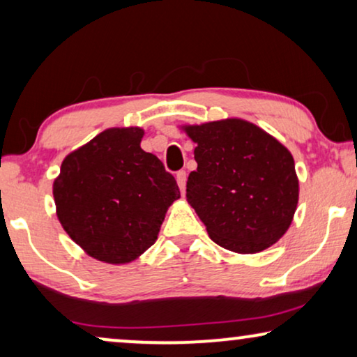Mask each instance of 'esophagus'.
I'll return each mask as SVG.
<instances>
[{
  "label": "esophagus",
  "mask_w": 357,
  "mask_h": 357,
  "mask_svg": "<svg viewBox=\"0 0 357 357\" xmlns=\"http://www.w3.org/2000/svg\"><path fill=\"white\" fill-rule=\"evenodd\" d=\"M177 183L180 192L185 193V185H187V172H185V170H178L177 172Z\"/></svg>",
  "instance_id": "34e87169"
}]
</instances>
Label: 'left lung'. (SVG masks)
Masks as SVG:
<instances>
[{
    "mask_svg": "<svg viewBox=\"0 0 357 357\" xmlns=\"http://www.w3.org/2000/svg\"><path fill=\"white\" fill-rule=\"evenodd\" d=\"M198 167L187 202L218 245L257 253L289 229L299 199L294 159L280 141L245 120L185 126Z\"/></svg>",
    "mask_w": 357,
    "mask_h": 357,
    "instance_id": "left-lung-1",
    "label": "left lung"
}]
</instances>
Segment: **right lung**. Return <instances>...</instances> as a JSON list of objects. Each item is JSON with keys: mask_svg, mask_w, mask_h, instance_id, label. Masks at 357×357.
<instances>
[{"mask_svg": "<svg viewBox=\"0 0 357 357\" xmlns=\"http://www.w3.org/2000/svg\"><path fill=\"white\" fill-rule=\"evenodd\" d=\"M141 128H110L68 154L53 183L61 226L96 260L128 263L153 245L180 197L174 175L141 149Z\"/></svg>", "mask_w": 357, "mask_h": 357, "instance_id": "right-lung-1", "label": "right lung"}]
</instances>
